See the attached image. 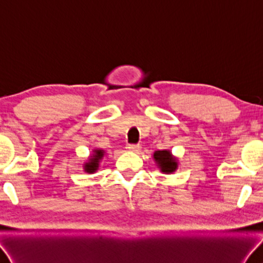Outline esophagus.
<instances>
[{
    "label": "esophagus",
    "mask_w": 263,
    "mask_h": 263,
    "mask_svg": "<svg viewBox=\"0 0 263 263\" xmlns=\"http://www.w3.org/2000/svg\"><path fill=\"white\" fill-rule=\"evenodd\" d=\"M140 145H136V144H131V145H128L127 146V149L130 151V152H135V153H138V152H140Z\"/></svg>",
    "instance_id": "obj_1"
}]
</instances>
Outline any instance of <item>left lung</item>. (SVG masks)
<instances>
[{"label": "left lung", "mask_w": 263, "mask_h": 263, "mask_svg": "<svg viewBox=\"0 0 263 263\" xmlns=\"http://www.w3.org/2000/svg\"><path fill=\"white\" fill-rule=\"evenodd\" d=\"M154 159L157 162V165L165 174L174 173L177 168V162L169 151H156L154 153Z\"/></svg>", "instance_id": "left-lung-1"}]
</instances>
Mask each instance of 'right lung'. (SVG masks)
I'll use <instances>...</instances> for the list:
<instances>
[{"mask_svg":"<svg viewBox=\"0 0 263 263\" xmlns=\"http://www.w3.org/2000/svg\"><path fill=\"white\" fill-rule=\"evenodd\" d=\"M103 155H104V152L102 149L94 151V154L90 156L89 162L85 164V171H87L89 174H93L94 171H97L99 166V162L102 159Z\"/></svg>","mask_w":263,"mask_h":263,"instance_id":"obj_1","label":"right lung"}]
</instances>
